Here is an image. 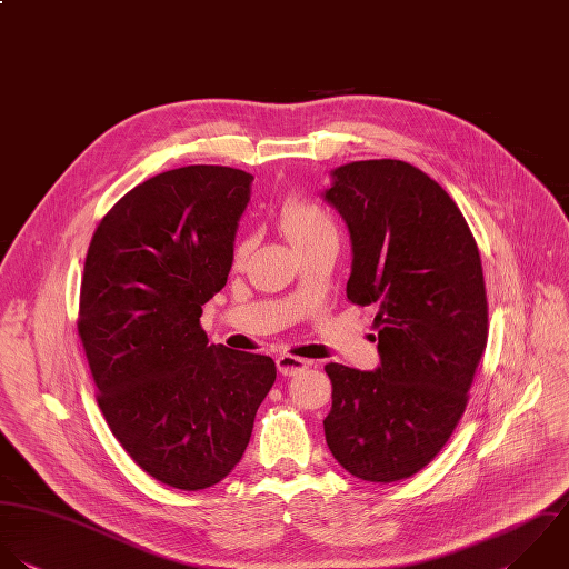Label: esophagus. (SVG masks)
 <instances>
[{
  "mask_svg": "<svg viewBox=\"0 0 569 569\" xmlns=\"http://www.w3.org/2000/svg\"><path fill=\"white\" fill-rule=\"evenodd\" d=\"M306 368H310V361H306V359H299V357H292V355L277 357V370L283 377H295V375L303 372Z\"/></svg>",
  "mask_w": 569,
  "mask_h": 569,
  "instance_id": "1",
  "label": "esophagus"
}]
</instances>
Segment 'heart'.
<instances>
[{
  "instance_id": "b5f03b06",
  "label": "heart",
  "mask_w": 569,
  "mask_h": 569,
  "mask_svg": "<svg viewBox=\"0 0 569 569\" xmlns=\"http://www.w3.org/2000/svg\"><path fill=\"white\" fill-rule=\"evenodd\" d=\"M279 223L295 248H299L317 237L335 234V228H332V221L328 219V214L321 208H317L303 199H288L279 212ZM250 248H252L250 239L241 241L234 250V259L243 261L248 257Z\"/></svg>"
}]
</instances>
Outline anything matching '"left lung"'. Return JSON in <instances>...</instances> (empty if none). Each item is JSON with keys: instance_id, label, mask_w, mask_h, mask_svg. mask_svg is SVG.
Returning <instances> with one entry per match:
<instances>
[{"instance_id": "8db88e82", "label": "left lung", "mask_w": 569, "mask_h": 569, "mask_svg": "<svg viewBox=\"0 0 569 569\" xmlns=\"http://www.w3.org/2000/svg\"><path fill=\"white\" fill-rule=\"evenodd\" d=\"M321 199L350 232L348 299L377 306L379 366L328 363L337 463L370 483L426 468L455 432L488 343L477 241L452 197L399 159L339 166Z\"/></svg>"}]
</instances>
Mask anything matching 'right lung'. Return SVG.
I'll list each match as a JSON object with an SVG mask.
<instances>
[{
  "label": "right lung",
  "mask_w": 569,
  "mask_h": 569,
  "mask_svg": "<svg viewBox=\"0 0 569 569\" xmlns=\"http://www.w3.org/2000/svg\"><path fill=\"white\" fill-rule=\"evenodd\" d=\"M252 174L166 170L126 192L90 241L79 337L114 439L152 479L186 492L241 461L277 368L208 346L201 306L232 268Z\"/></svg>",
  "instance_id": "add662e5"
}]
</instances>
